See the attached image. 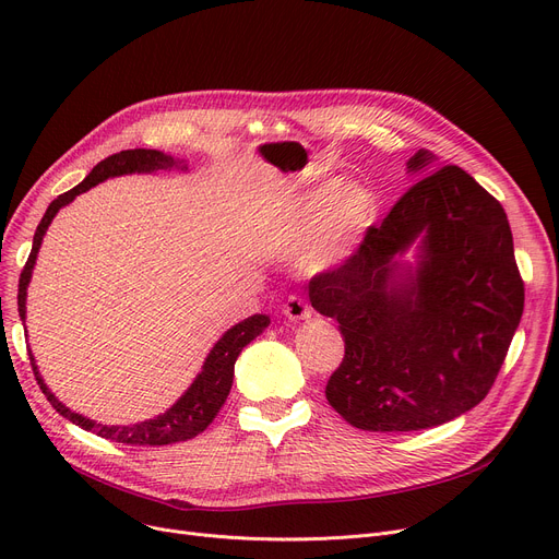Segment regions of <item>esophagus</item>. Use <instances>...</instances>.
Returning <instances> with one entry per match:
<instances>
[{
  "mask_svg": "<svg viewBox=\"0 0 559 559\" xmlns=\"http://www.w3.org/2000/svg\"><path fill=\"white\" fill-rule=\"evenodd\" d=\"M283 314L289 321H304V319L312 317V308L301 297H289L287 304L283 306Z\"/></svg>",
  "mask_w": 559,
  "mask_h": 559,
  "instance_id": "34e87169",
  "label": "esophagus"
}]
</instances>
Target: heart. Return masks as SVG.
I'll list each match as a JSON object with an SVG mask.
<instances>
[{
	"label": "heart",
	"instance_id": "obj_1",
	"mask_svg": "<svg viewBox=\"0 0 559 559\" xmlns=\"http://www.w3.org/2000/svg\"><path fill=\"white\" fill-rule=\"evenodd\" d=\"M378 217V197L362 183L329 179L264 224L260 247L274 260H304L310 272L337 267Z\"/></svg>",
	"mask_w": 559,
	"mask_h": 559
}]
</instances>
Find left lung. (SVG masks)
<instances>
[{
    "label": "left lung",
    "instance_id": "1",
    "mask_svg": "<svg viewBox=\"0 0 559 559\" xmlns=\"http://www.w3.org/2000/svg\"><path fill=\"white\" fill-rule=\"evenodd\" d=\"M419 179L360 249L310 283L335 319L344 360L326 399L356 428L407 432L476 407L523 314V281L503 205L474 176L419 150ZM413 248L416 260L404 253Z\"/></svg>",
    "mask_w": 559,
    "mask_h": 559
}]
</instances>
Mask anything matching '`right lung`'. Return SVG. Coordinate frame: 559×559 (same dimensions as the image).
<instances>
[{"label":"right lung","instance_id":"add662e5","mask_svg":"<svg viewBox=\"0 0 559 559\" xmlns=\"http://www.w3.org/2000/svg\"><path fill=\"white\" fill-rule=\"evenodd\" d=\"M188 171V160L183 158H174L165 152L158 150H127L120 154H112L106 160H102L99 165L93 167V171L85 176V179L72 188L70 192L56 197L49 209L45 213V217L40 219L36 235H34V247H32V255H28L22 276H20V287H17V310H20V319H26V287L32 283L34 276V267H36V258L43 245L45 233L49 228V224L53 222L56 213L63 209V205L72 203L79 194L87 192L91 188L115 179V176H129V174H154V171ZM270 326V317L267 314H251L247 319H242L240 324L230 326L211 348V354L205 356L201 371L194 376V380L190 383V388L179 396L171 407H167L165 413L144 419L138 424H129V426H108V424H99L95 419H87L74 409H70L66 403H61L56 399V394L45 385V380L38 371L36 358L32 350H28V358H32V367L36 373L38 385L43 390V394L47 396V401L51 403V407L56 409L58 415H63L68 421L76 424L83 430H91L104 439H110V442H120V444H135V447H165V444H176V442H188V439L197 437L199 432H203L213 424V419L217 417V413L222 409L230 385H233V369H235V360L242 354V348L253 342L264 329Z\"/></svg>","mask_w":559,"mask_h":559}]
</instances>
